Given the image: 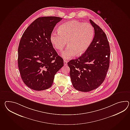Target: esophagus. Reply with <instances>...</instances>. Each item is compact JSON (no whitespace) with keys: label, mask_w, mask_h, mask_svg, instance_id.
Here are the masks:
<instances>
[{"label":"esophagus","mask_w":130,"mask_h":130,"mask_svg":"<svg viewBox=\"0 0 130 130\" xmlns=\"http://www.w3.org/2000/svg\"><path fill=\"white\" fill-rule=\"evenodd\" d=\"M67 63H68V61H67L66 60H64V65H66L67 64Z\"/></svg>","instance_id":"obj_1"}]
</instances>
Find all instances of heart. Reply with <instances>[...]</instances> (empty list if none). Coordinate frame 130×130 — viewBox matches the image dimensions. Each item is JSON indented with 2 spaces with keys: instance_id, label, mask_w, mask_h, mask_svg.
I'll list each match as a JSON object with an SVG mask.
<instances>
[{
  "instance_id": "b5f03b06",
  "label": "heart",
  "mask_w": 130,
  "mask_h": 130,
  "mask_svg": "<svg viewBox=\"0 0 130 130\" xmlns=\"http://www.w3.org/2000/svg\"><path fill=\"white\" fill-rule=\"evenodd\" d=\"M94 36V30L91 24L72 20L61 24L59 27L58 32H52L50 40L55 48L60 51L67 42L68 46L62 53L61 56L65 59H69L86 52Z\"/></svg>"
}]
</instances>
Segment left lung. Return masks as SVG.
<instances>
[{
  "label": "left lung",
  "mask_w": 130,
  "mask_h": 130,
  "mask_svg": "<svg viewBox=\"0 0 130 130\" xmlns=\"http://www.w3.org/2000/svg\"><path fill=\"white\" fill-rule=\"evenodd\" d=\"M94 28L92 41L86 52L68 63L70 76L75 90L89 92L104 82L109 68L110 47L107 36L101 28L90 20Z\"/></svg>",
  "instance_id": "left-lung-1"
}]
</instances>
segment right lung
Instances as JSON below:
<instances>
[{"label": "right lung", "instance_id": "add662e5", "mask_svg": "<svg viewBox=\"0 0 130 130\" xmlns=\"http://www.w3.org/2000/svg\"><path fill=\"white\" fill-rule=\"evenodd\" d=\"M62 18H38L26 28L18 47V63L22 80L35 90L52 86L55 74L63 66L50 40V35Z\"/></svg>", "mask_w": 130, "mask_h": 130}]
</instances>
